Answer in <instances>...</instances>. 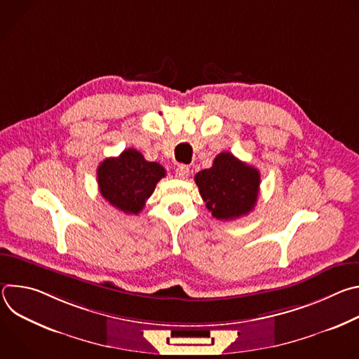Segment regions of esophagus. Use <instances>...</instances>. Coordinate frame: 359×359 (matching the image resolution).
Returning <instances> with one entry per match:
<instances>
[{
	"mask_svg": "<svg viewBox=\"0 0 359 359\" xmlns=\"http://www.w3.org/2000/svg\"><path fill=\"white\" fill-rule=\"evenodd\" d=\"M175 173H176V177H179V179H187L189 173H190V169H189L187 165H179L176 168Z\"/></svg>",
	"mask_w": 359,
	"mask_h": 359,
	"instance_id": "esophagus-1",
	"label": "esophagus"
}]
</instances>
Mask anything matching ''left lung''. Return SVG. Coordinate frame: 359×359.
<instances>
[{
    "mask_svg": "<svg viewBox=\"0 0 359 359\" xmlns=\"http://www.w3.org/2000/svg\"><path fill=\"white\" fill-rule=\"evenodd\" d=\"M194 182L212 216L217 220H233L254 209L260 190V172L230 151H222L210 169L194 176Z\"/></svg>",
    "mask_w": 359,
    "mask_h": 359,
    "instance_id": "8db88e82",
    "label": "left lung"
}]
</instances>
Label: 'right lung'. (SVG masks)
<instances>
[{
    "label": "right lung",
    "instance_id": "right-lung-1",
    "mask_svg": "<svg viewBox=\"0 0 359 359\" xmlns=\"http://www.w3.org/2000/svg\"><path fill=\"white\" fill-rule=\"evenodd\" d=\"M166 170L156 162H147L136 149L123 150L118 158H108L97 168L99 191L109 204L126 215H137L155 191Z\"/></svg>",
    "mask_w": 359,
    "mask_h": 359
}]
</instances>
